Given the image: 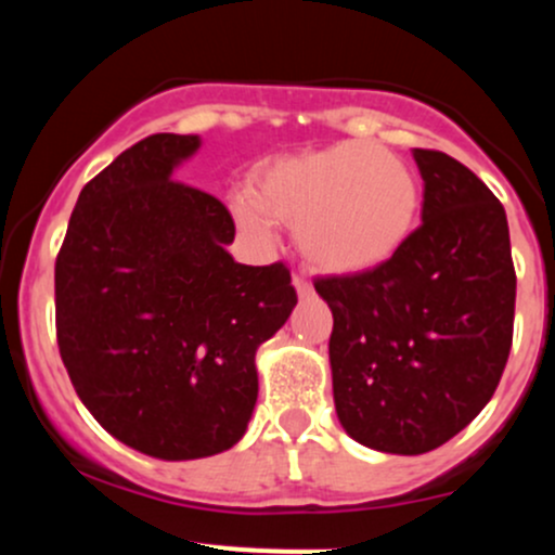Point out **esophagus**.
Here are the masks:
<instances>
[{"label": "esophagus", "instance_id": "1", "mask_svg": "<svg viewBox=\"0 0 555 555\" xmlns=\"http://www.w3.org/2000/svg\"><path fill=\"white\" fill-rule=\"evenodd\" d=\"M295 289H297L299 299H310V297L315 295L313 284H310V279L302 276V273H295Z\"/></svg>", "mask_w": 555, "mask_h": 555}]
</instances>
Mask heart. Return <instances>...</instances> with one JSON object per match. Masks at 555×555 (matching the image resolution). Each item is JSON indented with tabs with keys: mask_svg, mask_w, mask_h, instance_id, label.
<instances>
[{
	"mask_svg": "<svg viewBox=\"0 0 555 555\" xmlns=\"http://www.w3.org/2000/svg\"><path fill=\"white\" fill-rule=\"evenodd\" d=\"M253 201L234 203L240 224L263 232L266 216L297 227L315 266L360 273L386 263L415 229L420 188L391 151L362 140L276 158L253 180Z\"/></svg>",
	"mask_w": 555,
	"mask_h": 555,
	"instance_id": "obj_1",
	"label": "heart"
}]
</instances>
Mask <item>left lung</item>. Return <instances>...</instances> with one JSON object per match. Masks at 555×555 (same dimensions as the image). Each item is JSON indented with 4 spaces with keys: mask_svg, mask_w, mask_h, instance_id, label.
Here are the masks:
<instances>
[{
    "mask_svg": "<svg viewBox=\"0 0 555 555\" xmlns=\"http://www.w3.org/2000/svg\"><path fill=\"white\" fill-rule=\"evenodd\" d=\"M423 224L371 271L315 279L344 430L386 454H425L493 397L514 339L517 271L506 211L456 158L412 149Z\"/></svg>",
    "mask_w": 555,
    "mask_h": 555,
    "instance_id": "left-lung-1",
    "label": "left lung"
}]
</instances>
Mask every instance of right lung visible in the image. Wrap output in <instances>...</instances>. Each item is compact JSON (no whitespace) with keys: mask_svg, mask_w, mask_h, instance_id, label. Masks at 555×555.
I'll return each instance as SVG.
<instances>
[{"mask_svg":"<svg viewBox=\"0 0 555 555\" xmlns=\"http://www.w3.org/2000/svg\"><path fill=\"white\" fill-rule=\"evenodd\" d=\"M197 135L156 132L82 188L54 266L56 344L88 412L158 460L234 446L258 399L256 349L297 292L289 269L234 263L219 197L171 180Z\"/></svg>","mask_w":555,"mask_h":555,"instance_id":"obj_1","label":"right lung"}]
</instances>
